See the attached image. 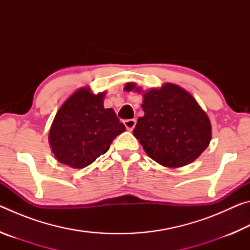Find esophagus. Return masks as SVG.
Wrapping results in <instances>:
<instances>
[{
    "label": "esophagus",
    "instance_id": "esophagus-1",
    "mask_svg": "<svg viewBox=\"0 0 250 250\" xmlns=\"http://www.w3.org/2000/svg\"><path fill=\"white\" fill-rule=\"evenodd\" d=\"M124 124L125 125L126 130L132 131L133 128L135 126V124H137V120H135V119H128V120H125Z\"/></svg>",
    "mask_w": 250,
    "mask_h": 250
}]
</instances>
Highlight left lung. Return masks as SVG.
<instances>
[{
    "label": "left lung",
    "mask_w": 250,
    "mask_h": 250,
    "mask_svg": "<svg viewBox=\"0 0 250 250\" xmlns=\"http://www.w3.org/2000/svg\"><path fill=\"white\" fill-rule=\"evenodd\" d=\"M126 91L141 89L128 83ZM145 116L138 119L133 135L155 162L167 167L192 163L208 146L211 125L206 112L191 94L174 83H164L143 94Z\"/></svg>",
    "instance_id": "obj_1"
}]
</instances>
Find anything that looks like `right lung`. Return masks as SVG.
<instances>
[{
    "label": "right lung",
    "instance_id": "1",
    "mask_svg": "<svg viewBox=\"0 0 250 250\" xmlns=\"http://www.w3.org/2000/svg\"><path fill=\"white\" fill-rule=\"evenodd\" d=\"M104 95L80 88L59 108L48 135L58 162L73 168L86 167L109 150L117 135L125 132V126L113 109H104Z\"/></svg>",
    "mask_w": 250,
    "mask_h": 250
}]
</instances>
